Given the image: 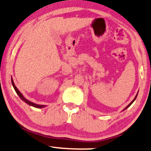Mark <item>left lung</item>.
I'll return each mask as SVG.
<instances>
[{
    "instance_id": "left-lung-1",
    "label": "left lung",
    "mask_w": 151,
    "mask_h": 151,
    "mask_svg": "<svg viewBox=\"0 0 151 151\" xmlns=\"http://www.w3.org/2000/svg\"><path fill=\"white\" fill-rule=\"evenodd\" d=\"M137 95H138V93H137V95H136V96H135V98H134V100H133L132 101V102H131L130 103H129V104H128V105H127V106H126V107H125V109H123V111H124V110H125V109H127V108H128V107H129V106H130V105H131V104H132V103H133V102H134V101L135 100H136V98H137Z\"/></svg>"
}]
</instances>
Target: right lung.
<instances>
[{"mask_svg":"<svg viewBox=\"0 0 151 151\" xmlns=\"http://www.w3.org/2000/svg\"><path fill=\"white\" fill-rule=\"evenodd\" d=\"M11 81H12V86H13V87H14V90H15V91H16V93H17V95H19V98L22 99V100L24 101V102H25L26 103V104H28V105H30V106H34V107H35V108H39V109H40V108H44V107H45V105H41V104H35V103H33V102H30V101H29L28 100H27V99H26L24 97V95H23L22 94V93L20 92L19 91L18 89H17V88L16 87V86H15V84H14V81H13V79H12H12H11Z\"/></svg>","mask_w":151,"mask_h":151,"instance_id":"add662e5","label":"right lung"}]
</instances>
